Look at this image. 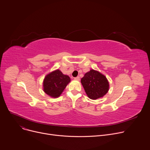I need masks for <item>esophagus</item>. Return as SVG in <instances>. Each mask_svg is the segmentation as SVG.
<instances>
[{"instance_id": "34e87169", "label": "esophagus", "mask_w": 150, "mask_h": 150, "mask_svg": "<svg viewBox=\"0 0 150 150\" xmlns=\"http://www.w3.org/2000/svg\"><path fill=\"white\" fill-rule=\"evenodd\" d=\"M74 79L75 80H79V76H76V77H75Z\"/></svg>"}]
</instances>
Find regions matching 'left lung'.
Here are the masks:
<instances>
[{
	"mask_svg": "<svg viewBox=\"0 0 150 150\" xmlns=\"http://www.w3.org/2000/svg\"><path fill=\"white\" fill-rule=\"evenodd\" d=\"M88 97L93 100L103 97L109 90V83L103 75L93 69L87 72L81 80Z\"/></svg>",
	"mask_w": 150,
	"mask_h": 150,
	"instance_id": "obj_1",
	"label": "left lung"
}]
</instances>
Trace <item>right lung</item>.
I'll return each instance as SVG.
<instances>
[{
    "instance_id": "1",
    "label": "right lung",
    "mask_w": 150,
    "mask_h": 150,
    "mask_svg": "<svg viewBox=\"0 0 150 150\" xmlns=\"http://www.w3.org/2000/svg\"><path fill=\"white\" fill-rule=\"evenodd\" d=\"M70 81L67 75L63 74L59 70L54 71L45 76L43 83L44 91L51 97L57 98Z\"/></svg>"
}]
</instances>
